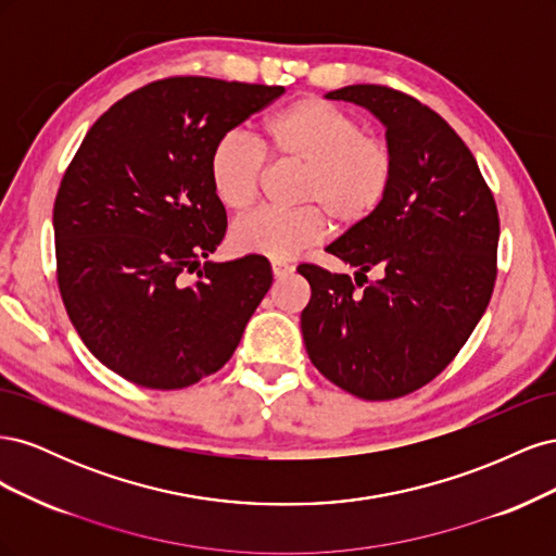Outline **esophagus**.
Here are the masks:
<instances>
[{"instance_id": "esophagus-1", "label": "esophagus", "mask_w": 556, "mask_h": 556, "mask_svg": "<svg viewBox=\"0 0 556 556\" xmlns=\"http://www.w3.org/2000/svg\"><path fill=\"white\" fill-rule=\"evenodd\" d=\"M271 271H274L276 278H285V276H290L294 271V266L288 264V262L276 260V262H271Z\"/></svg>"}]
</instances>
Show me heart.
<instances>
[{"label": "heart", "instance_id": "heart-1", "mask_svg": "<svg viewBox=\"0 0 556 556\" xmlns=\"http://www.w3.org/2000/svg\"><path fill=\"white\" fill-rule=\"evenodd\" d=\"M264 160L296 166L292 211H257L231 227V248L241 255L290 260L327 237L329 216L339 229H355L382 208L396 176L392 143L366 134L359 117L319 97H301L266 117L257 148L239 134H225L208 155V180L227 211L255 204Z\"/></svg>", "mask_w": 556, "mask_h": 556}]
</instances>
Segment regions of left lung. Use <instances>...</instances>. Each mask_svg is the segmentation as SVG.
<instances>
[{
  "instance_id": "8db88e82",
  "label": "left lung",
  "mask_w": 556,
  "mask_h": 556,
  "mask_svg": "<svg viewBox=\"0 0 556 556\" xmlns=\"http://www.w3.org/2000/svg\"><path fill=\"white\" fill-rule=\"evenodd\" d=\"M327 97L368 109L387 127L396 176L371 220L327 248L357 268L355 280L296 266L311 285L301 333L327 380L364 401H390L439 376L490 306L498 211L459 134L415 97L387 86ZM368 270L379 280L368 283Z\"/></svg>"
}]
</instances>
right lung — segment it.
Returning <instances> with one entry per match:
<instances>
[{"instance_id": "obj_1", "label": "right lung", "mask_w": 556, "mask_h": 556, "mask_svg": "<svg viewBox=\"0 0 556 556\" xmlns=\"http://www.w3.org/2000/svg\"><path fill=\"white\" fill-rule=\"evenodd\" d=\"M282 92L169 76L86 134L55 197L58 288L80 341L113 374L182 390L231 359L274 274L260 255L201 264L227 231L208 155Z\"/></svg>"}]
</instances>
